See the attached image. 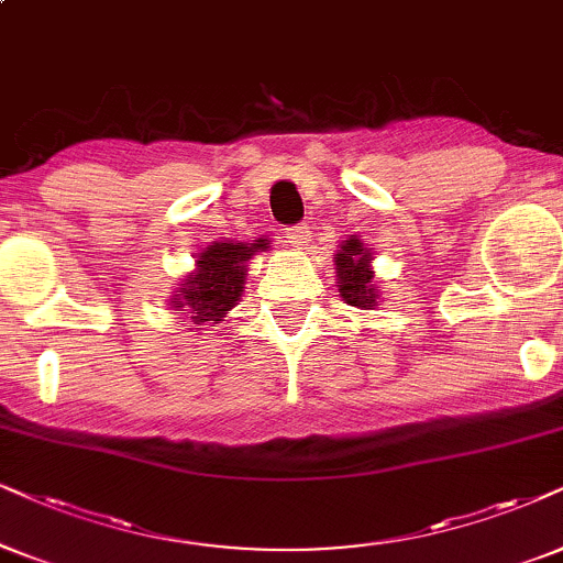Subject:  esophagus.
Listing matches in <instances>:
<instances>
[{
    "label": "esophagus",
    "mask_w": 563,
    "mask_h": 563,
    "mask_svg": "<svg viewBox=\"0 0 563 563\" xmlns=\"http://www.w3.org/2000/svg\"><path fill=\"white\" fill-rule=\"evenodd\" d=\"M286 239H288V244L294 246V249H306L309 246V241H311V231H309V225H294V229H288L286 231Z\"/></svg>",
    "instance_id": "1"
}]
</instances>
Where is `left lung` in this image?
Here are the masks:
<instances>
[{
  "label": "left lung",
  "instance_id": "8db88e82",
  "mask_svg": "<svg viewBox=\"0 0 563 563\" xmlns=\"http://www.w3.org/2000/svg\"><path fill=\"white\" fill-rule=\"evenodd\" d=\"M334 277H338V290L345 303L355 309H376L379 306V288L374 283V252L358 236L345 239L334 254Z\"/></svg>",
  "mask_w": 563,
  "mask_h": 563
}]
</instances>
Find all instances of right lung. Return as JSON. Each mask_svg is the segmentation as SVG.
I'll list each match as a JSON object with an SVG mask.
<instances>
[{"label": "right lung", "mask_w": 563, "mask_h": 563, "mask_svg": "<svg viewBox=\"0 0 563 563\" xmlns=\"http://www.w3.org/2000/svg\"><path fill=\"white\" fill-rule=\"evenodd\" d=\"M267 239L249 241H210L199 249L195 257V269L181 277L179 288L174 290L168 306L174 314H187L189 330L218 327L244 294L249 273V260L257 252H265Z\"/></svg>", "instance_id": "add662e5"}]
</instances>
